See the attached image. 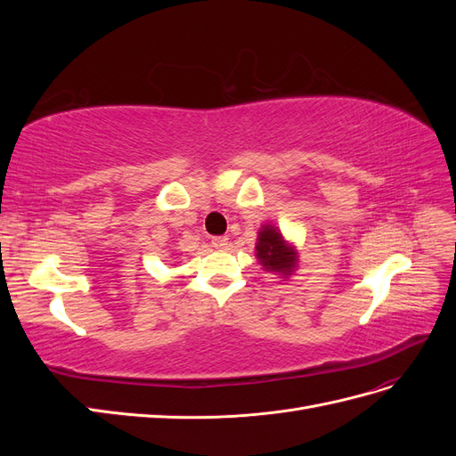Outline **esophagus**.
I'll return each instance as SVG.
<instances>
[{"label": "esophagus", "instance_id": "34e87169", "mask_svg": "<svg viewBox=\"0 0 456 456\" xmlns=\"http://www.w3.org/2000/svg\"><path fill=\"white\" fill-rule=\"evenodd\" d=\"M213 247H216V249H226V247L230 245L228 241V236H218V238H213Z\"/></svg>", "mask_w": 456, "mask_h": 456}]
</instances>
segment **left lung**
I'll list each match as a JSON object with an SVG mask.
<instances>
[{"mask_svg":"<svg viewBox=\"0 0 456 456\" xmlns=\"http://www.w3.org/2000/svg\"><path fill=\"white\" fill-rule=\"evenodd\" d=\"M256 258L262 266H265L266 272H275L287 278L291 275L297 268V251L293 245H289L281 232L272 226V224H265L258 230V238H256Z\"/></svg>","mask_w":456,"mask_h":456,"instance_id":"left-lung-1","label":"left lung"}]
</instances>
